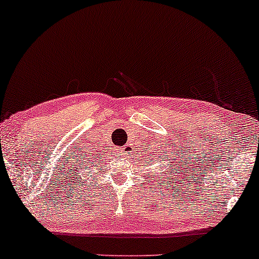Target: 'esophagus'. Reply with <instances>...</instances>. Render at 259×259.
<instances>
[{
	"label": "esophagus",
	"mask_w": 259,
	"mask_h": 259,
	"mask_svg": "<svg viewBox=\"0 0 259 259\" xmlns=\"http://www.w3.org/2000/svg\"><path fill=\"white\" fill-rule=\"evenodd\" d=\"M127 150H129V147H127L126 145H125V146H124V147H118L117 148V152L119 153V154H121V156H123L124 153L127 152Z\"/></svg>",
	"instance_id": "34e87169"
}]
</instances>
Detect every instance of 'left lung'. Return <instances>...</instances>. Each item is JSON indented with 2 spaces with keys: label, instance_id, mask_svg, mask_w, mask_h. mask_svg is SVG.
<instances>
[{
  "label": "left lung",
  "instance_id": "obj_1",
  "mask_svg": "<svg viewBox=\"0 0 259 259\" xmlns=\"http://www.w3.org/2000/svg\"><path fill=\"white\" fill-rule=\"evenodd\" d=\"M150 156H151V154H150ZM159 157V158H162V157H160V156H158ZM150 162H153V159H150Z\"/></svg>",
  "mask_w": 259,
  "mask_h": 259
}]
</instances>
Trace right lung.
Instances as JSON below:
<instances>
[{
	"label": "right lung",
	"mask_w": 259,
	"mask_h": 259,
	"mask_svg": "<svg viewBox=\"0 0 259 259\" xmlns=\"http://www.w3.org/2000/svg\"><path fill=\"white\" fill-rule=\"evenodd\" d=\"M88 159H91V164H94V163H95V160H96V159H102V156H101V157L96 156V158H95V160L92 159V158H88Z\"/></svg>",
	"instance_id": "1"
}]
</instances>
